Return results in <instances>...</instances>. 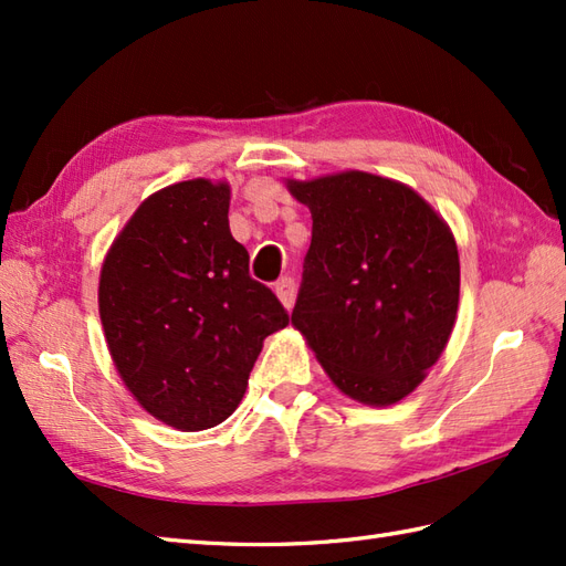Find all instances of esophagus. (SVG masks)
Listing matches in <instances>:
<instances>
[{"mask_svg":"<svg viewBox=\"0 0 566 566\" xmlns=\"http://www.w3.org/2000/svg\"><path fill=\"white\" fill-rule=\"evenodd\" d=\"M274 294L282 302V306L290 311L294 306V296H296V286L292 276H282V280L274 284Z\"/></svg>","mask_w":566,"mask_h":566,"instance_id":"obj_1","label":"esophagus"}]
</instances>
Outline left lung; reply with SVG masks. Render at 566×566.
Returning <instances> with one entry per match:
<instances>
[{
	"label": "left lung",
	"instance_id": "1",
	"mask_svg": "<svg viewBox=\"0 0 566 566\" xmlns=\"http://www.w3.org/2000/svg\"><path fill=\"white\" fill-rule=\"evenodd\" d=\"M286 189L314 219L292 326L345 396L399 403L454 328L450 226L408 185L363 170L286 179Z\"/></svg>",
	"mask_w": 566,
	"mask_h": 566
}]
</instances>
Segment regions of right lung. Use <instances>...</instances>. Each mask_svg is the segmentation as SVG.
I'll use <instances>...</instances> for the list:
<instances>
[{
    "instance_id": "1",
    "label": "right lung",
    "mask_w": 566,
    "mask_h": 566,
    "mask_svg": "<svg viewBox=\"0 0 566 566\" xmlns=\"http://www.w3.org/2000/svg\"><path fill=\"white\" fill-rule=\"evenodd\" d=\"M231 187L187 179L155 191L106 252L99 318L118 377L165 426L223 423L268 335L290 316L248 272L228 228Z\"/></svg>"
}]
</instances>
